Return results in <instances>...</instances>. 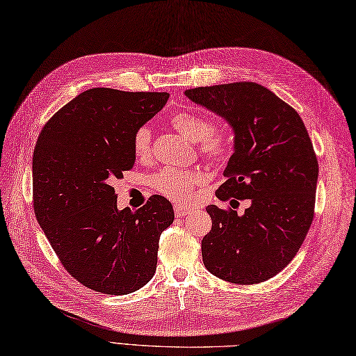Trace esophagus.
Wrapping results in <instances>:
<instances>
[{"label": "esophagus", "mask_w": 356, "mask_h": 356, "mask_svg": "<svg viewBox=\"0 0 356 356\" xmlns=\"http://www.w3.org/2000/svg\"><path fill=\"white\" fill-rule=\"evenodd\" d=\"M192 211H193V208L175 204V216H177V218H179V216H187V214H190Z\"/></svg>", "instance_id": "obj_1"}]
</instances>
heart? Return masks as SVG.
I'll return each mask as SVG.
<instances>
[{"label": "heart", "mask_w": 356, "mask_h": 356, "mask_svg": "<svg viewBox=\"0 0 356 356\" xmlns=\"http://www.w3.org/2000/svg\"><path fill=\"white\" fill-rule=\"evenodd\" d=\"M172 128L184 136L188 142L199 143V149L208 160L220 161L228 157L232 148V137L228 129L213 128V122L193 111L177 113L170 118ZM151 129L140 127L133 137V149L138 159L148 157L151 152ZM204 177L201 173L177 169L163 168L152 177V184L160 193L175 201H186L192 193L195 184L201 183Z\"/></svg>", "instance_id": "b5f03b06"}]
</instances>
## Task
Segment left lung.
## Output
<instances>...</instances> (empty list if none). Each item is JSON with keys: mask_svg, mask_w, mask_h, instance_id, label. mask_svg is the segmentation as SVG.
<instances>
[{"mask_svg": "<svg viewBox=\"0 0 356 356\" xmlns=\"http://www.w3.org/2000/svg\"><path fill=\"white\" fill-rule=\"evenodd\" d=\"M186 97L227 120L234 152L216 196L250 199L243 214L208 205V272L232 284L272 278L298 254L314 218L318 163L298 111L257 83L188 89Z\"/></svg>", "mask_w": 356, "mask_h": 356, "instance_id": "left-lung-1", "label": "left lung"}]
</instances>
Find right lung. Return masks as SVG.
Masks as SVG:
<instances>
[{
  "instance_id": "add662e5",
  "label": "right lung",
  "mask_w": 356,
  "mask_h": 356,
  "mask_svg": "<svg viewBox=\"0 0 356 356\" xmlns=\"http://www.w3.org/2000/svg\"><path fill=\"white\" fill-rule=\"evenodd\" d=\"M166 92L89 89L69 101L39 134L33 155L34 214L66 270L88 289L128 294L157 268L172 204L154 195L118 210L113 183L136 161L133 137L168 102Z\"/></svg>"
}]
</instances>
